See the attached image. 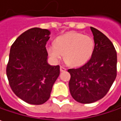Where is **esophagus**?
Instances as JSON below:
<instances>
[{
    "label": "esophagus",
    "mask_w": 121,
    "mask_h": 121,
    "mask_svg": "<svg viewBox=\"0 0 121 121\" xmlns=\"http://www.w3.org/2000/svg\"><path fill=\"white\" fill-rule=\"evenodd\" d=\"M66 70V68H65L63 66H60V71L61 72H63V71H65Z\"/></svg>",
    "instance_id": "34e87169"
}]
</instances>
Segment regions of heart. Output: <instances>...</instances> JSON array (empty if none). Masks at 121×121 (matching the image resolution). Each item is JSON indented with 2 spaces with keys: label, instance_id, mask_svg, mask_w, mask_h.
Here are the masks:
<instances>
[{
  "label": "heart",
  "instance_id": "1",
  "mask_svg": "<svg viewBox=\"0 0 121 121\" xmlns=\"http://www.w3.org/2000/svg\"><path fill=\"white\" fill-rule=\"evenodd\" d=\"M94 48L95 42L91 36L73 32L57 37L54 44L46 46L47 52L54 61H59L64 54L66 63L73 66L87 63L91 57Z\"/></svg>",
  "mask_w": 121,
  "mask_h": 121
}]
</instances>
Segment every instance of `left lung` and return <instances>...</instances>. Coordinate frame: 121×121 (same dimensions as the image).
<instances>
[{"instance_id": "1", "label": "left lung", "mask_w": 121, "mask_h": 121, "mask_svg": "<svg viewBox=\"0 0 121 121\" xmlns=\"http://www.w3.org/2000/svg\"><path fill=\"white\" fill-rule=\"evenodd\" d=\"M95 42L94 52L83 66L69 69V91L76 101L87 104L102 99L117 77V56L112 43L105 34L91 27Z\"/></svg>"}]
</instances>
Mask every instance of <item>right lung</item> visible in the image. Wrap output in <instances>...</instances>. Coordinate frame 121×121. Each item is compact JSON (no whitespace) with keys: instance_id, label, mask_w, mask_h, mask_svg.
Here are the masks:
<instances>
[{"instance_id":"1","label":"right lung","mask_w":121,"mask_h":121,"mask_svg":"<svg viewBox=\"0 0 121 121\" xmlns=\"http://www.w3.org/2000/svg\"><path fill=\"white\" fill-rule=\"evenodd\" d=\"M50 34L48 30L33 28L18 37L10 48L6 67L9 85L17 97L29 104L46 103L60 75V66L47 61Z\"/></svg>"}]
</instances>
